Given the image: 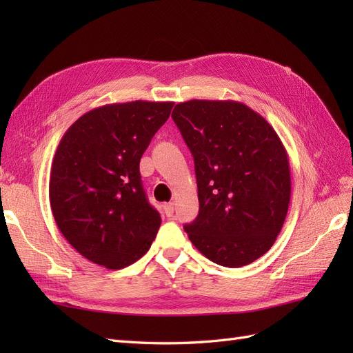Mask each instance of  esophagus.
<instances>
[{
	"mask_svg": "<svg viewBox=\"0 0 353 353\" xmlns=\"http://www.w3.org/2000/svg\"><path fill=\"white\" fill-rule=\"evenodd\" d=\"M163 212H165L166 216H172L174 215V203H165Z\"/></svg>",
	"mask_w": 353,
	"mask_h": 353,
	"instance_id": "34e87169",
	"label": "esophagus"
}]
</instances>
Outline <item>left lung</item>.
<instances>
[{
    "instance_id": "left-lung-1",
    "label": "left lung",
    "mask_w": 353,
    "mask_h": 353,
    "mask_svg": "<svg viewBox=\"0 0 353 353\" xmlns=\"http://www.w3.org/2000/svg\"><path fill=\"white\" fill-rule=\"evenodd\" d=\"M174 122L194 157L199 215L184 230L208 259L240 268L279 236L290 205L285 148L274 128L232 100H190Z\"/></svg>"
}]
</instances>
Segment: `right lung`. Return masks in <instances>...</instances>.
I'll return each instance as SVG.
<instances>
[{"mask_svg": "<svg viewBox=\"0 0 353 353\" xmlns=\"http://www.w3.org/2000/svg\"><path fill=\"white\" fill-rule=\"evenodd\" d=\"M172 108V101L105 104L61 137L50 205L63 237L88 261L121 270L150 249L162 219L143 190L140 160Z\"/></svg>", "mask_w": 353, "mask_h": 353, "instance_id": "right-lung-1", "label": "right lung"}]
</instances>
